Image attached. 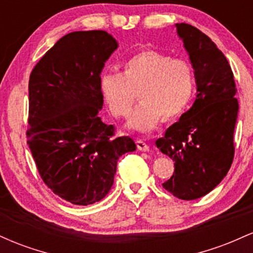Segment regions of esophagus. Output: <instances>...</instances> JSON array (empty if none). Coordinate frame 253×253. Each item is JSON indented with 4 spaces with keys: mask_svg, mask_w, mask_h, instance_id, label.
<instances>
[{
    "mask_svg": "<svg viewBox=\"0 0 253 253\" xmlns=\"http://www.w3.org/2000/svg\"><path fill=\"white\" fill-rule=\"evenodd\" d=\"M136 147H138L139 151H144V152H146V151L150 150L149 145H147L143 140H138V141H136Z\"/></svg>",
    "mask_w": 253,
    "mask_h": 253,
    "instance_id": "34e87169",
    "label": "esophagus"
}]
</instances>
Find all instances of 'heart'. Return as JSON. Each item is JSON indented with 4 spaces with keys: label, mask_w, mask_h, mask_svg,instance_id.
Wrapping results in <instances>:
<instances>
[{
    "label": "heart",
    "mask_w": 253,
    "mask_h": 253,
    "mask_svg": "<svg viewBox=\"0 0 253 253\" xmlns=\"http://www.w3.org/2000/svg\"><path fill=\"white\" fill-rule=\"evenodd\" d=\"M195 89V72L185 59H172L158 51H143L130 57L123 72L104 74L100 91L114 117H126L139 90L141 103L132 113L126 126L149 133L159 121L175 119L184 112Z\"/></svg>",
    "instance_id": "1"
}]
</instances>
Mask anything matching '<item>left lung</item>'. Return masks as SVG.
<instances>
[{"mask_svg":"<svg viewBox=\"0 0 253 253\" xmlns=\"http://www.w3.org/2000/svg\"><path fill=\"white\" fill-rule=\"evenodd\" d=\"M175 27L195 72L196 98L156 145L175 165L172 177L163 183L164 189L189 201L207 195L227 175L239 103L225 54L194 26Z\"/></svg>","mask_w":253,"mask_h":253,"instance_id":"1","label":"left lung"}]
</instances>
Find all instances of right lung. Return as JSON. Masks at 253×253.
Masks as SVG:
<instances>
[{
  "label": "right lung",
  "mask_w": 253,
  "mask_h": 253,
  "mask_svg": "<svg viewBox=\"0 0 253 253\" xmlns=\"http://www.w3.org/2000/svg\"><path fill=\"white\" fill-rule=\"evenodd\" d=\"M119 47L106 31L72 32L43 54L30 76L27 144L42 181L78 206L101 201L114 183L119 158L136 150L114 136L98 113L104 64Z\"/></svg>",
  "instance_id": "add662e5"
}]
</instances>
